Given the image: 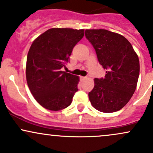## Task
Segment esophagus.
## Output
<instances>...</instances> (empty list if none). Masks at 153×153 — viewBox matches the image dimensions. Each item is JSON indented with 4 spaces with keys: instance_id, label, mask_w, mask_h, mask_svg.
Instances as JSON below:
<instances>
[{
    "instance_id": "esophagus-1",
    "label": "esophagus",
    "mask_w": 153,
    "mask_h": 153,
    "mask_svg": "<svg viewBox=\"0 0 153 153\" xmlns=\"http://www.w3.org/2000/svg\"><path fill=\"white\" fill-rule=\"evenodd\" d=\"M80 79L81 80H85V79H86V77H83V76H80Z\"/></svg>"
}]
</instances>
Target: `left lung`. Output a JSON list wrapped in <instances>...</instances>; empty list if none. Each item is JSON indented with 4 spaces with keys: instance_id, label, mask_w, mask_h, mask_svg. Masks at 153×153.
<instances>
[{
    "instance_id": "1",
    "label": "left lung",
    "mask_w": 153,
    "mask_h": 153,
    "mask_svg": "<svg viewBox=\"0 0 153 153\" xmlns=\"http://www.w3.org/2000/svg\"><path fill=\"white\" fill-rule=\"evenodd\" d=\"M85 37L94 47L104 78H95L88 97L96 109L104 113L120 110L134 94L140 74L138 56L122 35L106 29H86Z\"/></svg>"
}]
</instances>
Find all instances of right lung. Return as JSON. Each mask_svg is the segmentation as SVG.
I'll use <instances>...</instances> for the list:
<instances>
[{
  "label": "right lung",
  "mask_w": 153,
  "mask_h": 153,
  "mask_svg": "<svg viewBox=\"0 0 153 153\" xmlns=\"http://www.w3.org/2000/svg\"><path fill=\"white\" fill-rule=\"evenodd\" d=\"M83 36V29L53 28L31 45L26 59V80L31 94L44 108L59 111L71 104L78 91L79 77L61 69L69 62L72 51Z\"/></svg>",
  "instance_id": "1"
}]
</instances>
